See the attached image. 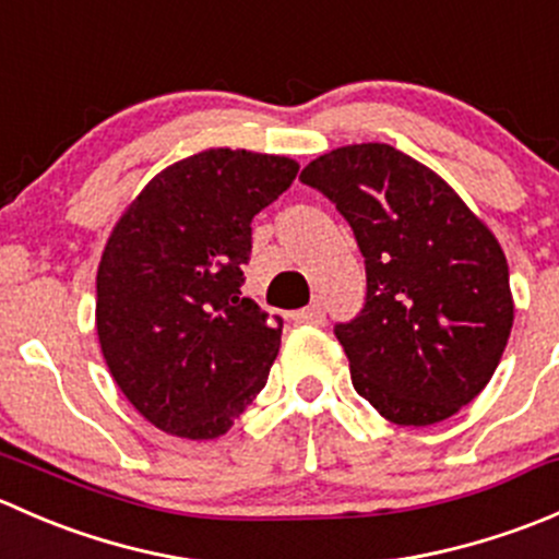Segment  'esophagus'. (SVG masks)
Here are the masks:
<instances>
[{"mask_svg":"<svg viewBox=\"0 0 559 559\" xmlns=\"http://www.w3.org/2000/svg\"><path fill=\"white\" fill-rule=\"evenodd\" d=\"M297 321H302V324H321V321H324V308H321V302H311L308 308L297 311Z\"/></svg>","mask_w":559,"mask_h":559,"instance_id":"34e87169","label":"esophagus"}]
</instances>
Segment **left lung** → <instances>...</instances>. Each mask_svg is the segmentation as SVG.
<instances>
[{
  "label": "left lung",
  "mask_w": 559,
  "mask_h": 559,
  "mask_svg": "<svg viewBox=\"0 0 559 559\" xmlns=\"http://www.w3.org/2000/svg\"><path fill=\"white\" fill-rule=\"evenodd\" d=\"M300 180L365 257L362 311L335 324L359 397L403 427L454 416L489 384L514 324L503 248L441 175L386 143L330 151Z\"/></svg>",
  "instance_id": "1"
}]
</instances>
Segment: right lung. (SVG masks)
<instances>
[{"instance_id": "right-lung-1", "label": "right lung", "mask_w": 559, "mask_h": 559, "mask_svg": "<svg viewBox=\"0 0 559 559\" xmlns=\"http://www.w3.org/2000/svg\"><path fill=\"white\" fill-rule=\"evenodd\" d=\"M297 170L289 156L202 151L148 180L112 227L97 270L99 346L159 430L224 436L267 384L284 321L240 286L253 216Z\"/></svg>"}]
</instances>
